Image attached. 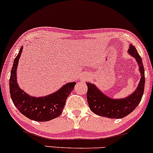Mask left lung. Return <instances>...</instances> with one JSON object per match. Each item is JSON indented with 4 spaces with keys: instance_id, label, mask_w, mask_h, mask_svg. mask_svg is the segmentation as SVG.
Instances as JSON below:
<instances>
[{
    "instance_id": "8db88e82",
    "label": "left lung",
    "mask_w": 153,
    "mask_h": 153,
    "mask_svg": "<svg viewBox=\"0 0 153 153\" xmlns=\"http://www.w3.org/2000/svg\"><path fill=\"white\" fill-rule=\"evenodd\" d=\"M129 53L137 61L141 73V78L137 90L125 99H113L105 96L94 84L87 82L88 103L90 109L96 114L111 119H122L133 111L141 101L145 82L143 60L133 45L129 46Z\"/></svg>"
}]
</instances>
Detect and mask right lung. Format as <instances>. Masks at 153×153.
I'll return each instance as SVG.
<instances>
[{"label":"right lung","mask_w":153,"mask_h":153,"mask_svg":"<svg viewBox=\"0 0 153 153\" xmlns=\"http://www.w3.org/2000/svg\"><path fill=\"white\" fill-rule=\"evenodd\" d=\"M22 50L23 47L15 58L10 71L9 88L13 103L23 115L31 120L47 122L57 118L62 114L67 98L73 91L75 82L67 83L57 92L45 97L36 98L29 96L17 84L16 70Z\"/></svg>","instance_id":"right-lung-1"}]
</instances>
